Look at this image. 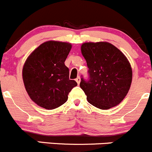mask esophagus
<instances>
[{
  "label": "esophagus",
  "instance_id": "esophagus-1",
  "mask_svg": "<svg viewBox=\"0 0 152 152\" xmlns=\"http://www.w3.org/2000/svg\"><path fill=\"white\" fill-rule=\"evenodd\" d=\"M75 80H76V82L77 83L78 85H79L80 83V77H77L75 79Z\"/></svg>",
  "mask_w": 152,
  "mask_h": 152
}]
</instances>
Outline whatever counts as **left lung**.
I'll list each match as a JSON object with an SVG mask.
<instances>
[{
    "label": "left lung",
    "instance_id": "8db88e82",
    "mask_svg": "<svg viewBox=\"0 0 152 152\" xmlns=\"http://www.w3.org/2000/svg\"><path fill=\"white\" fill-rule=\"evenodd\" d=\"M81 52L86 61L89 79L81 78L80 86L92 106L109 109L126 96L132 70L126 57L108 42L84 43Z\"/></svg>",
    "mask_w": 152,
    "mask_h": 152
}]
</instances>
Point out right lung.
<instances>
[{"label": "right lung", "mask_w": 152, "mask_h": 152, "mask_svg": "<svg viewBox=\"0 0 152 152\" xmlns=\"http://www.w3.org/2000/svg\"><path fill=\"white\" fill-rule=\"evenodd\" d=\"M71 49V43L49 40L34 49L26 61L23 68L26 90L40 107L49 110L59 107L77 85L69 80V70L64 64Z\"/></svg>", "instance_id": "add662e5"}]
</instances>
